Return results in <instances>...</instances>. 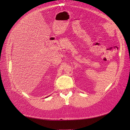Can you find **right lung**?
Returning a JSON list of instances; mask_svg holds the SVG:
<instances>
[{
	"label": "right lung",
	"mask_w": 130,
	"mask_h": 130,
	"mask_svg": "<svg viewBox=\"0 0 130 130\" xmlns=\"http://www.w3.org/2000/svg\"><path fill=\"white\" fill-rule=\"evenodd\" d=\"M48 96H47V97H46V98H48Z\"/></svg>",
	"instance_id": "1"
}]
</instances>
